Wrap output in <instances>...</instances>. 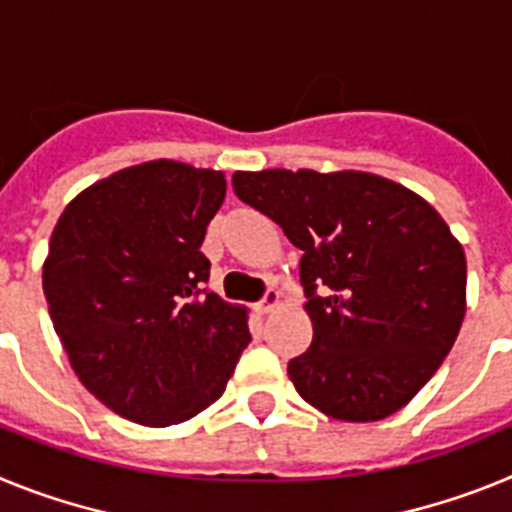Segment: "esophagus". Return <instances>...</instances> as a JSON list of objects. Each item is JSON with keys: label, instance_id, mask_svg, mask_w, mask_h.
<instances>
[{"label": "esophagus", "instance_id": "1", "mask_svg": "<svg viewBox=\"0 0 512 512\" xmlns=\"http://www.w3.org/2000/svg\"><path fill=\"white\" fill-rule=\"evenodd\" d=\"M279 302H282V300H279V292H271V289H269V292H266V297H264V300H261L259 305H256V310H259L261 315H266V312L277 310V307H279Z\"/></svg>", "mask_w": 512, "mask_h": 512}]
</instances>
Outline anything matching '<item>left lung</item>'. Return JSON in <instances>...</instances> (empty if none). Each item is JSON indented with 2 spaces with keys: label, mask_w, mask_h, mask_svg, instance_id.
I'll return each mask as SVG.
<instances>
[{
  "label": "left lung",
  "mask_w": 512,
  "mask_h": 512,
  "mask_svg": "<svg viewBox=\"0 0 512 512\" xmlns=\"http://www.w3.org/2000/svg\"><path fill=\"white\" fill-rule=\"evenodd\" d=\"M233 189L302 251L312 343L287 366L302 400L346 423L405 408L467 312V259L443 217L369 171H235Z\"/></svg>",
  "instance_id": "8db88e82"
}]
</instances>
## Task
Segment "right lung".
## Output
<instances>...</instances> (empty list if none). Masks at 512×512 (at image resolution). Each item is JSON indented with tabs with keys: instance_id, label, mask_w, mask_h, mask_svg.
Segmentation results:
<instances>
[{
	"instance_id": "right-lung-1",
	"label": "right lung",
	"mask_w": 512,
	"mask_h": 512,
	"mask_svg": "<svg viewBox=\"0 0 512 512\" xmlns=\"http://www.w3.org/2000/svg\"><path fill=\"white\" fill-rule=\"evenodd\" d=\"M223 200V171L158 158L76 194L53 228V328L79 382L133 423L164 428L210 408L251 341L246 307L202 289L200 246Z\"/></svg>"
}]
</instances>
